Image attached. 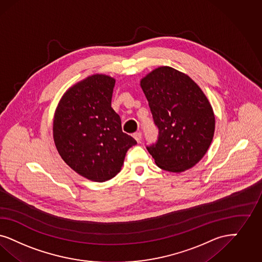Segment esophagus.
Returning <instances> with one entry per match:
<instances>
[{
	"label": "esophagus",
	"mask_w": 262,
	"mask_h": 262,
	"mask_svg": "<svg viewBox=\"0 0 262 262\" xmlns=\"http://www.w3.org/2000/svg\"><path fill=\"white\" fill-rule=\"evenodd\" d=\"M134 138L137 141V143H140L141 138H142V135L140 133H136V134H134Z\"/></svg>",
	"instance_id": "1"
}]
</instances>
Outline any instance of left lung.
Listing matches in <instances>:
<instances>
[{
	"label": "left lung",
	"instance_id": "obj_1",
	"mask_svg": "<svg viewBox=\"0 0 262 262\" xmlns=\"http://www.w3.org/2000/svg\"><path fill=\"white\" fill-rule=\"evenodd\" d=\"M140 86L159 129L157 142L146 147L148 152L163 170L190 169L214 136L215 116L206 96L190 76L170 67L148 73Z\"/></svg>",
	"mask_w": 262,
	"mask_h": 262
}]
</instances>
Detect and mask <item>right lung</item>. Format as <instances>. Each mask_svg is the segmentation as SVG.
<instances>
[{
	"mask_svg": "<svg viewBox=\"0 0 262 262\" xmlns=\"http://www.w3.org/2000/svg\"><path fill=\"white\" fill-rule=\"evenodd\" d=\"M115 79L94 74L63 94L53 121L55 145L63 162L94 182H104L121 170L135 138L123 133L111 107Z\"/></svg>",
	"mask_w": 262,
	"mask_h": 262,
	"instance_id": "add662e5",
	"label": "right lung"
}]
</instances>
